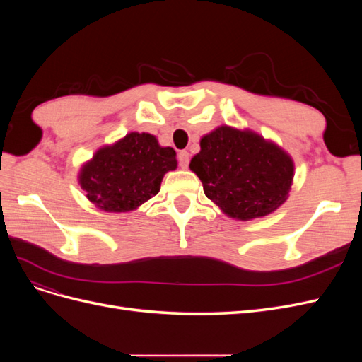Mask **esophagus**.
Wrapping results in <instances>:
<instances>
[{"mask_svg":"<svg viewBox=\"0 0 362 362\" xmlns=\"http://www.w3.org/2000/svg\"><path fill=\"white\" fill-rule=\"evenodd\" d=\"M189 161H190L189 152H187V151H180V152H178V163H180V166H181V168H187V166H189Z\"/></svg>","mask_w":362,"mask_h":362,"instance_id":"1","label":"esophagus"}]
</instances>
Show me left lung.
<instances>
[{"label": "left lung", "mask_w": 362, "mask_h": 362, "mask_svg": "<svg viewBox=\"0 0 362 362\" xmlns=\"http://www.w3.org/2000/svg\"><path fill=\"white\" fill-rule=\"evenodd\" d=\"M204 193L229 217L250 221L287 201L294 164L278 145L249 129L218 127L201 139L190 161Z\"/></svg>", "instance_id": "obj_1"}]
</instances>
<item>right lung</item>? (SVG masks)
<instances>
[{"label":"right lung","mask_w":362,"mask_h":362,"mask_svg":"<svg viewBox=\"0 0 362 362\" xmlns=\"http://www.w3.org/2000/svg\"><path fill=\"white\" fill-rule=\"evenodd\" d=\"M177 152L148 133H129L95 152L80 170L87 199L108 213L136 210L160 192L164 173L177 169Z\"/></svg>","instance_id":"add662e5"}]
</instances>
